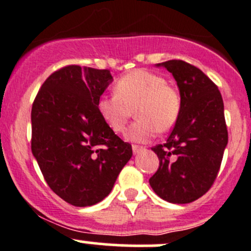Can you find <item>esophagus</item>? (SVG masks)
<instances>
[{
	"label": "esophagus",
	"instance_id": "esophagus-1",
	"mask_svg": "<svg viewBox=\"0 0 251 251\" xmlns=\"http://www.w3.org/2000/svg\"><path fill=\"white\" fill-rule=\"evenodd\" d=\"M144 149V147H141V146H136V144H133L132 146V151L133 154H137L140 153V151H142Z\"/></svg>",
	"mask_w": 251,
	"mask_h": 251
}]
</instances>
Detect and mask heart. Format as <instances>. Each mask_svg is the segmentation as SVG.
Segmentation results:
<instances>
[{
    "mask_svg": "<svg viewBox=\"0 0 251 251\" xmlns=\"http://www.w3.org/2000/svg\"><path fill=\"white\" fill-rule=\"evenodd\" d=\"M114 93L98 100V113L110 130L121 133L135 110L137 119L126 133L128 140L146 142L158 131L171 130L178 120L181 96L161 75L133 70L116 81Z\"/></svg>",
    "mask_w": 251,
    "mask_h": 251,
    "instance_id": "b5f03b06",
    "label": "heart"
}]
</instances>
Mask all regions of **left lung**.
Here are the masks:
<instances>
[{
    "label": "left lung",
    "mask_w": 251,
    "mask_h": 251,
    "mask_svg": "<svg viewBox=\"0 0 251 251\" xmlns=\"http://www.w3.org/2000/svg\"><path fill=\"white\" fill-rule=\"evenodd\" d=\"M159 65L177 81L182 108L168 141L151 148L159 169L149 183L169 203H192L211 188L221 166L228 142L224 100L199 68L181 59Z\"/></svg>",
    "instance_id": "8db88e82"
}]
</instances>
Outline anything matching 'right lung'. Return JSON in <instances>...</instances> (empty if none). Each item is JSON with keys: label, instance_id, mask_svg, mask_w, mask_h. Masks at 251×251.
Here are the masks:
<instances>
[{"label": "right lung", "instance_id": "1", "mask_svg": "<svg viewBox=\"0 0 251 251\" xmlns=\"http://www.w3.org/2000/svg\"><path fill=\"white\" fill-rule=\"evenodd\" d=\"M110 70L67 65L42 83L32 103L31 151L45 181L74 206L100 203L132 156L100 115Z\"/></svg>", "mask_w": 251, "mask_h": 251}]
</instances>
